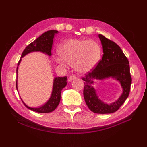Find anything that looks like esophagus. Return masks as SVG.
Segmentation results:
<instances>
[{
	"label": "esophagus",
	"instance_id": "esophagus-1",
	"mask_svg": "<svg viewBox=\"0 0 147 147\" xmlns=\"http://www.w3.org/2000/svg\"><path fill=\"white\" fill-rule=\"evenodd\" d=\"M75 79H76V76H69L68 80V82H71V81L74 80Z\"/></svg>",
	"mask_w": 147,
	"mask_h": 147
}]
</instances>
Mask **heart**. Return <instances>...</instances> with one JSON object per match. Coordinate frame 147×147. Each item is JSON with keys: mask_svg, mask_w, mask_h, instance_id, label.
<instances>
[{"mask_svg": "<svg viewBox=\"0 0 147 147\" xmlns=\"http://www.w3.org/2000/svg\"><path fill=\"white\" fill-rule=\"evenodd\" d=\"M60 56L56 58L59 64L73 65L77 72L85 74L96 66L101 56V49L94 40L70 39L59 48Z\"/></svg>", "mask_w": 147, "mask_h": 147, "instance_id": "obj_1", "label": "heart"}]
</instances>
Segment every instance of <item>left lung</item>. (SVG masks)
<instances>
[{
    "label": "left lung",
    "mask_w": 147,
    "mask_h": 147,
    "mask_svg": "<svg viewBox=\"0 0 147 147\" xmlns=\"http://www.w3.org/2000/svg\"><path fill=\"white\" fill-rule=\"evenodd\" d=\"M103 47V58L97 66L82 79L84 80V96L86 104L92 112L106 114L116 112L129 97L131 84L128 59L120 47L101 34L98 35ZM112 78L119 82L123 89L120 97L115 102L106 104L98 97L93 87L95 81Z\"/></svg>",
    "instance_id": "1"
}]
</instances>
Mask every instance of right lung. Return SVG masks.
<instances>
[{
    "label": "right lung",
    "instance_id": "right-lung-1",
    "mask_svg": "<svg viewBox=\"0 0 147 147\" xmlns=\"http://www.w3.org/2000/svg\"><path fill=\"white\" fill-rule=\"evenodd\" d=\"M58 31L56 30H49L42 34L40 36L29 44V45L25 48L22 54L21 58L19 61L17 68V74L18 73V66L22 61V58L28 53L34 52H40L48 55L49 56H52V48L53 42V38L55 34H58ZM67 79L66 76L65 77H56L53 79V88L51 96L49 100L42 106L37 108L30 107L25 104L22 99V102L24 106L29 109L35 111L38 113H49L53 111L57 106H58L61 100V94L62 89L65 88L67 84ZM16 88L18 91L17 87V75L16 81Z\"/></svg>",
    "mask_w": 147,
    "mask_h": 147
}]
</instances>
